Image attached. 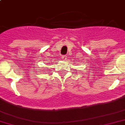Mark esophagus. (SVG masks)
Returning a JSON list of instances; mask_svg holds the SVG:
<instances>
[{"label": "esophagus", "instance_id": "obj_1", "mask_svg": "<svg viewBox=\"0 0 125 125\" xmlns=\"http://www.w3.org/2000/svg\"><path fill=\"white\" fill-rule=\"evenodd\" d=\"M62 59H63V60H66V55H62Z\"/></svg>", "mask_w": 125, "mask_h": 125}]
</instances>
